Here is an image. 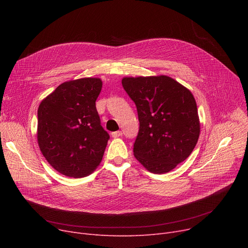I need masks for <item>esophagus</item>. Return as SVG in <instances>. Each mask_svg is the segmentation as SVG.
Returning <instances> with one entry per match:
<instances>
[{
  "label": "esophagus",
  "mask_w": 248,
  "mask_h": 248,
  "mask_svg": "<svg viewBox=\"0 0 248 248\" xmlns=\"http://www.w3.org/2000/svg\"><path fill=\"white\" fill-rule=\"evenodd\" d=\"M123 136V133L121 131H117V132H113L111 133V137L112 138H120Z\"/></svg>",
  "instance_id": "34e87169"
}]
</instances>
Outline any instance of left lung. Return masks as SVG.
<instances>
[{
    "mask_svg": "<svg viewBox=\"0 0 248 248\" xmlns=\"http://www.w3.org/2000/svg\"><path fill=\"white\" fill-rule=\"evenodd\" d=\"M122 83L138 109L135 158L151 173L172 171L191 155L200 136L194 95L166 75L124 77Z\"/></svg>",
    "mask_w": 248,
    "mask_h": 248,
    "instance_id": "obj_1",
    "label": "left lung"
}]
</instances>
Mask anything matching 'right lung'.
I'll list each match as a JSON object with an SVG mask.
<instances>
[{"label": "right lung", "instance_id": "1", "mask_svg": "<svg viewBox=\"0 0 248 248\" xmlns=\"http://www.w3.org/2000/svg\"><path fill=\"white\" fill-rule=\"evenodd\" d=\"M96 77L61 83L38 108L37 140L47 162L60 174L82 178L99 166L108 134L100 125Z\"/></svg>", "mask_w": 248, "mask_h": 248}]
</instances>
